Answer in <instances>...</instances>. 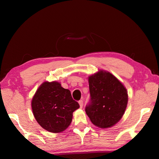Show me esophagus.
Masks as SVG:
<instances>
[{
  "label": "esophagus",
  "instance_id": "34e87169",
  "mask_svg": "<svg viewBox=\"0 0 159 159\" xmlns=\"http://www.w3.org/2000/svg\"><path fill=\"white\" fill-rule=\"evenodd\" d=\"M79 104H80V108H82L83 107V105H84V102L82 100H80L79 101Z\"/></svg>",
  "mask_w": 159,
  "mask_h": 159
}]
</instances>
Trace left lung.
Returning a JSON list of instances; mask_svg holds the SVG:
<instances>
[{"mask_svg":"<svg viewBox=\"0 0 159 159\" xmlns=\"http://www.w3.org/2000/svg\"><path fill=\"white\" fill-rule=\"evenodd\" d=\"M90 102L85 112L91 123L106 129L118 123L128 102L127 89L109 71L99 70L88 78Z\"/></svg>","mask_w":159,"mask_h":159,"instance_id":"left-lung-1","label":"left lung"}]
</instances>
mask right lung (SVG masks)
I'll list each match as a JSON object with an SVG mask.
<instances>
[{"mask_svg": "<svg viewBox=\"0 0 159 159\" xmlns=\"http://www.w3.org/2000/svg\"><path fill=\"white\" fill-rule=\"evenodd\" d=\"M80 107L69 89L57 81H45L34 95L32 109L36 121L46 131L57 133L70 125L73 112Z\"/></svg>", "mask_w": 159, "mask_h": 159, "instance_id": "add662e5", "label": "right lung"}]
</instances>
